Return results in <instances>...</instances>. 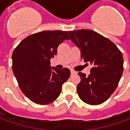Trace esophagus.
I'll use <instances>...</instances> for the list:
<instances>
[{"label": "esophagus", "mask_w": 130, "mask_h": 130, "mask_svg": "<svg viewBox=\"0 0 130 130\" xmlns=\"http://www.w3.org/2000/svg\"><path fill=\"white\" fill-rule=\"evenodd\" d=\"M71 74H76V72H75V71H74L72 70H71Z\"/></svg>", "instance_id": "obj_1"}]
</instances>
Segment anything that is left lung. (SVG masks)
Wrapping results in <instances>:
<instances>
[{
  "instance_id": "8db88e82",
  "label": "left lung",
  "mask_w": 130,
  "mask_h": 130,
  "mask_svg": "<svg viewBox=\"0 0 130 130\" xmlns=\"http://www.w3.org/2000/svg\"><path fill=\"white\" fill-rule=\"evenodd\" d=\"M72 41L81 51V58L93 67L86 76L79 72L76 86L85 103L98 105L107 100L116 89L123 72V58L114 43L95 31L83 29L68 31Z\"/></svg>"
}]
</instances>
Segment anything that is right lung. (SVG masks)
Segmentation results:
<instances>
[{
    "mask_svg": "<svg viewBox=\"0 0 130 130\" xmlns=\"http://www.w3.org/2000/svg\"><path fill=\"white\" fill-rule=\"evenodd\" d=\"M70 39L67 31L45 30L28 36L14 48L13 72L22 93L34 103L48 104L60 95L70 71L52 70L50 59L59 44Z\"/></svg>",
    "mask_w": 130,
    "mask_h": 130,
    "instance_id": "1",
    "label": "right lung"
}]
</instances>
